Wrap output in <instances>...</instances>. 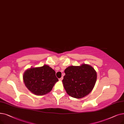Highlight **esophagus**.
Returning a JSON list of instances; mask_svg holds the SVG:
<instances>
[{"instance_id": "34e87169", "label": "esophagus", "mask_w": 124, "mask_h": 124, "mask_svg": "<svg viewBox=\"0 0 124 124\" xmlns=\"http://www.w3.org/2000/svg\"><path fill=\"white\" fill-rule=\"evenodd\" d=\"M63 77H61V78H59V80H60V81H62V79H63Z\"/></svg>"}]
</instances>
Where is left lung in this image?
<instances>
[{"label": "left lung", "instance_id": "1", "mask_svg": "<svg viewBox=\"0 0 124 124\" xmlns=\"http://www.w3.org/2000/svg\"><path fill=\"white\" fill-rule=\"evenodd\" d=\"M64 72L62 83L67 93L72 97L81 98L93 90L97 79L94 69L87 64L68 67Z\"/></svg>", "mask_w": 124, "mask_h": 124}]
</instances>
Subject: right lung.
Returning a JSON list of instances; mask_svg holds the SVG:
<instances>
[{
	"label": "right lung",
	"mask_w": 124,
	"mask_h": 124,
	"mask_svg": "<svg viewBox=\"0 0 124 124\" xmlns=\"http://www.w3.org/2000/svg\"><path fill=\"white\" fill-rule=\"evenodd\" d=\"M26 87L35 95H44L50 92L58 81L55 70L48 65L31 68L23 75Z\"/></svg>",
	"instance_id": "add662e5"
}]
</instances>
